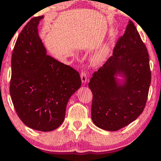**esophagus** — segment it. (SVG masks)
<instances>
[{
    "label": "esophagus",
    "mask_w": 161,
    "mask_h": 161,
    "mask_svg": "<svg viewBox=\"0 0 161 161\" xmlns=\"http://www.w3.org/2000/svg\"><path fill=\"white\" fill-rule=\"evenodd\" d=\"M80 76H81V80H82V83H86V81H87V75H86V73H85V72H82L80 74Z\"/></svg>",
    "instance_id": "obj_1"
}]
</instances>
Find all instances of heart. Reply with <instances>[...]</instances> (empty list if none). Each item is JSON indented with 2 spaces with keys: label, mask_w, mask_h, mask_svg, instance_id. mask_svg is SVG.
Returning <instances> with one entry per match:
<instances>
[{
  "label": "heart",
  "mask_w": 161,
  "mask_h": 161,
  "mask_svg": "<svg viewBox=\"0 0 161 161\" xmlns=\"http://www.w3.org/2000/svg\"><path fill=\"white\" fill-rule=\"evenodd\" d=\"M108 51L107 47H104V48L101 49V51H98L95 56L92 58V62L95 64H100L101 63H103L106 60L107 56H108Z\"/></svg>",
  "instance_id": "heart-1"
}]
</instances>
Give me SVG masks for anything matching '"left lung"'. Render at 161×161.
I'll return each mask as SVG.
<instances>
[{
  "label": "left lung",
  "instance_id": "8db88e82",
  "mask_svg": "<svg viewBox=\"0 0 161 161\" xmlns=\"http://www.w3.org/2000/svg\"><path fill=\"white\" fill-rule=\"evenodd\" d=\"M121 75L123 83L116 78ZM151 73L149 55L136 27L129 21L113 55L92 75V119L99 128L116 131L136 120L147 102Z\"/></svg>",
  "mask_w": 161,
  "mask_h": 161
}]
</instances>
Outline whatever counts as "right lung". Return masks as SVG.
Wrapping results in <instances>:
<instances>
[{
	"label": "right lung",
	"instance_id": "obj_1",
	"mask_svg": "<svg viewBox=\"0 0 161 161\" xmlns=\"http://www.w3.org/2000/svg\"><path fill=\"white\" fill-rule=\"evenodd\" d=\"M32 18L18 36L11 58L10 93L16 114L29 128L50 132L64 120L68 101L81 86L79 73L47 55Z\"/></svg>",
	"mask_w": 161,
	"mask_h": 161
}]
</instances>
